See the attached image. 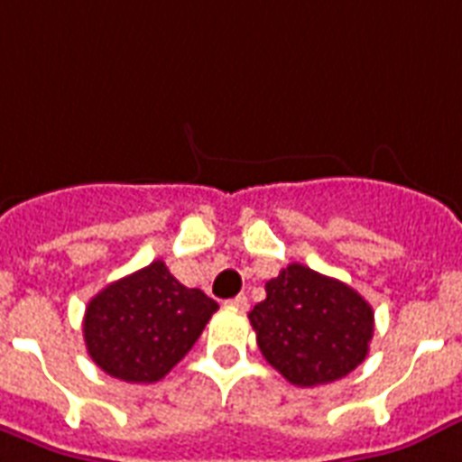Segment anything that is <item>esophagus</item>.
Masks as SVG:
<instances>
[{
    "mask_svg": "<svg viewBox=\"0 0 462 462\" xmlns=\"http://www.w3.org/2000/svg\"><path fill=\"white\" fill-rule=\"evenodd\" d=\"M226 303H228V306H234V309H241V310H248V306H250L248 296H245V294L234 296V299H228Z\"/></svg>",
    "mask_w": 462,
    "mask_h": 462,
    "instance_id": "1",
    "label": "esophagus"
}]
</instances>
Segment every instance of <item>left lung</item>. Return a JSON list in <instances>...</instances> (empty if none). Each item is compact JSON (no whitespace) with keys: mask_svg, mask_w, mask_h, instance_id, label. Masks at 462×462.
Wrapping results in <instances>:
<instances>
[{"mask_svg":"<svg viewBox=\"0 0 462 462\" xmlns=\"http://www.w3.org/2000/svg\"><path fill=\"white\" fill-rule=\"evenodd\" d=\"M250 310L257 346L289 383L313 388L345 378L366 359L374 310L345 282L287 264Z\"/></svg>","mask_w":462,"mask_h":462,"instance_id":"obj_1","label":"left lung"}]
</instances>
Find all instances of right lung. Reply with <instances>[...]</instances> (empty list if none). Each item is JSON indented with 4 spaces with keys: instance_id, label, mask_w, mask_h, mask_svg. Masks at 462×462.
Masks as SVG:
<instances>
[{
    "instance_id": "add662e5",
    "label": "right lung",
    "mask_w": 462,
    "mask_h": 462,
    "mask_svg": "<svg viewBox=\"0 0 462 462\" xmlns=\"http://www.w3.org/2000/svg\"><path fill=\"white\" fill-rule=\"evenodd\" d=\"M219 303L182 287L166 263L153 260L113 282L88 301V356L125 383H153L190 352Z\"/></svg>"
}]
</instances>
